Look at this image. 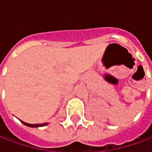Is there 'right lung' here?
I'll return each mask as SVG.
<instances>
[{
	"instance_id": "1",
	"label": "right lung",
	"mask_w": 152,
	"mask_h": 152,
	"mask_svg": "<svg viewBox=\"0 0 152 152\" xmlns=\"http://www.w3.org/2000/svg\"><path fill=\"white\" fill-rule=\"evenodd\" d=\"M22 122V124L26 125V126H27L29 127H40V126H44L46 125H48V122H46V123H42V124H29V123H26V122H24L23 121H21Z\"/></svg>"
}]
</instances>
